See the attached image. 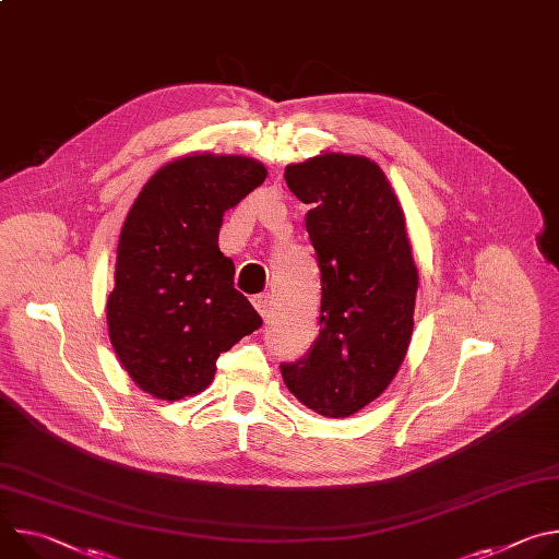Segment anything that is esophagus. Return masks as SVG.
Listing matches in <instances>:
<instances>
[{"instance_id": "1", "label": "esophagus", "mask_w": 559, "mask_h": 559, "mask_svg": "<svg viewBox=\"0 0 559 559\" xmlns=\"http://www.w3.org/2000/svg\"><path fill=\"white\" fill-rule=\"evenodd\" d=\"M252 302H254L257 311H259L263 318L270 316V311H272V296H270V294H259V296L252 298Z\"/></svg>"}]
</instances>
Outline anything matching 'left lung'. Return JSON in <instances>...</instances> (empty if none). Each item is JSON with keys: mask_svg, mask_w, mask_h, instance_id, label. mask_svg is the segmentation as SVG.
I'll use <instances>...</instances> for the list:
<instances>
[{"mask_svg": "<svg viewBox=\"0 0 559 559\" xmlns=\"http://www.w3.org/2000/svg\"><path fill=\"white\" fill-rule=\"evenodd\" d=\"M285 181L311 205L305 227L321 270V330L281 373L305 407L347 418L389 386L409 349L418 270L405 214L367 156L318 154L287 166Z\"/></svg>", "mask_w": 559, "mask_h": 559, "instance_id": "left-lung-1", "label": "left lung"}]
</instances>
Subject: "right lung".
I'll list each match as a JSON object with an SVG mask.
<instances>
[{
    "mask_svg": "<svg viewBox=\"0 0 559 559\" xmlns=\"http://www.w3.org/2000/svg\"><path fill=\"white\" fill-rule=\"evenodd\" d=\"M265 177L250 156L197 152L154 173L126 216L108 334L128 376L158 401L203 391L216 358L263 325L234 289L218 229Z\"/></svg>",
    "mask_w": 559,
    "mask_h": 559,
    "instance_id": "1",
    "label": "right lung"
}]
</instances>
